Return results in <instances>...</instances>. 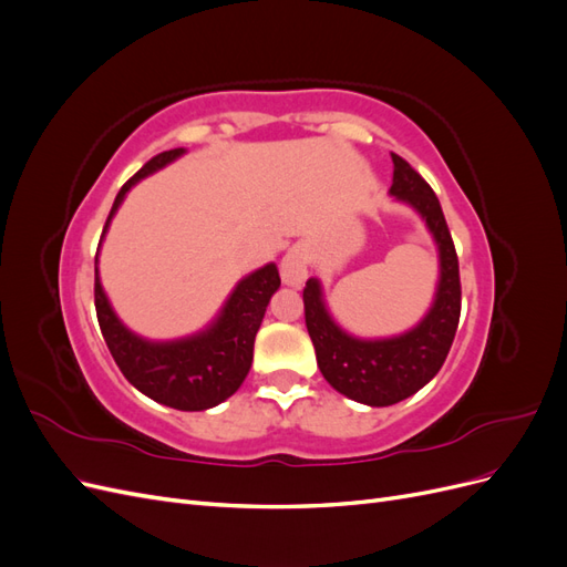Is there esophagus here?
Returning a JSON list of instances; mask_svg holds the SVG:
<instances>
[{"instance_id":"34e87169","label":"esophagus","mask_w":567,"mask_h":567,"mask_svg":"<svg viewBox=\"0 0 567 567\" xmlns=\"http://www.w3.org/2000/svg\"><path fill=\"white\" fill-rule=\"evenodd\" d=\"M281 279L288 286H302L307 279V252L302 246H293L281 260Z\"/></svg>"}]
</instances>
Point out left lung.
<instances>
[{
	"instance_id": "left-lung-1",
	"label": "left lung",
	"mask_w": 567,
	"mask_h": 567,
	"mask_svg": "<svg viewBox=\"0 0 567 567\" xmlns=\"http://www.w3.org/2000/svg\"><path fill=\"white\" fill-rule=\"evenodd\" d=\"M390 194L411 205L433 234L440 252V281L435 300L414 329L381 340L346 333L326 310L321 284L310 279L302 290L305 323L315 342L317 364L340 394L369 406L398 404L419 392L442 369L461 317L458 257L440 200L414 167L392 153Z\"/></svg>"
}]
</instances>
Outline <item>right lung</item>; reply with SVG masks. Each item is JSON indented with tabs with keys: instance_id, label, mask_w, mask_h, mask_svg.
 <instances>
[{
	"instance_id": "right-lung-1",
	"label": "right lung",
	"mask_w": 567,
	"mask_h": 567,
	"mask_svg": "<svg viewBox=\"0 0 567 567\" xmlns=\"http://www.w3.org/2000/svg\"><path fill=\"white\" fill-rule=\"evenodd\" d=\"M182 153L184 148L158 153L123 184L106 219L104 234L130 188L146 175L179 158ZM104 234H101V241H104ZM279 286V269L269 262L236 284L229 300L208 329L179 340L151 342L132 333L115 317L104 288H101L99 252L94 257L96 319L117 369L146 398L179 411L217 406L241 388L252 364L257 329H260L267 305Z\"/></svg>"
}]
</instances>
